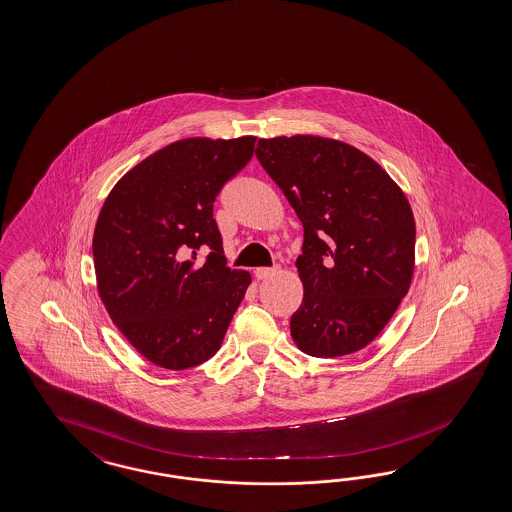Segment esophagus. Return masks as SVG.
Returning a JSON list of instances; mask_svg holds the SVG:
<instances>
[{"label":"esophagus","instance_id":"1","mask_svg":"<svg viewBox=\"0 0 512 512\" xmlns=\"http://www.w3.org/2000/svg\"><path fill=\"white\" fill-rule=\"evenodd\" d=\"M275 272H277V266H275V268H257V270H255V277H257L259 281H262V279L272 277Z\"/></svg>","mask_w":512,"mask_h":512}]
</instances>
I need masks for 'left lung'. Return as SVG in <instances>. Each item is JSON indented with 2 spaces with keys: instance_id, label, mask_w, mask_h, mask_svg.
<instances>
[{
  "instance_id": "1",
  "label": "left lung",
  "mask_w": 512,
  "mask_h": 512,
  "mask_svg": "<svg viewBox=\"0 0 512 512\" xmlns=\"http://www.w3.org/2000/svg\"><path fill=\"white\" fill-rule=\"evenodd\" d=\"M255 155L303 224L294 342L322 359L366 348L411 287L416 227L405 194L374 159L333 138H259Z\"/></svg>"
}]
</instances>
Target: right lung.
<instances>
[{
  "mask_svg": "<svg viewBox=\"0 0 512 512\" xmlns=\"http://www.w3.org/2000/svg\"><path fill=\"white\" fill-rule=\"evenodd\" d=\"M255 140H177L129 170L101 207L92 238L101 301L131 346L166 370L211 359L250 287L248 272L227 266L212 207Z\"/></svg>",
  "mask_w": 512,
  "mask_h": 512,
  "instance_id": "add662e5",
  "label": "right lung"
}]
</instances>
